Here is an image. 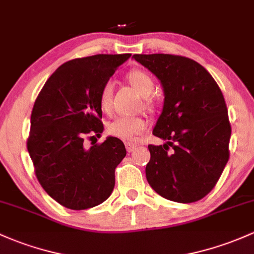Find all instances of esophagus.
<instances>
[{
    "label": "esophagus",
    "instance_id": "obj_1",
    "mask_svg": "<svg viewBox=\"0 0 254 254\" xmlns=\"http://www.w3.org/2000/svg\"><path fill=\"white\" fill-rule=\"evenodd\" d=\"M125 145H126V149H127V151L128 152H132V151H134L135 150V148H137V144L135 143H132V141H126V144H125Z\"/></svg>",
    "mask_w": 254,
    "mask_h": 254
}]
</instances>
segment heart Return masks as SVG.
<instances>
[{
	"mask_svg": "<svg viewBox=\"0 0 254 254\" xmlns=\"http://www.w3.org/2000/svg\"><path fill=\"white\" fill-rule=\"evenodd\" d=\"M127 81L130 86L138 92L141 97H148L151 93L155 87L154 78L144 70L135 69L130 70L127 73ZM113 93H114V83L111 81H106L103 84L102 89L99 92L98 102L99 108L103 113L110 114L113 110ZM145 108L151 109L152 103L150 100L145 102ZM149 122L145 117L134 116V117H117L109 122L106 126V132L111 137H115L126 141L137 140L140 134H143L148 129Z\"/></svg>",
	"mask_w": 254,
	"mask_h": 254,
	"instance_id": "obj_1",
	"label": "heart"
}]
</instances>
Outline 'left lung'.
I'll use <instances>...</instances> for the list:
<instances>
[{
  "label": "left lung",
  "mask_w": 254,
  "mask_h": 254,
  "mask_svg": "<svg viewBox=\"0 0 254 254\" xmlns=\"http://www.w3.org/2000/svg\"><path fill=\"white\" fill-rule=\"evenodd\" d=\"M133 58L159 78L165 93L152 134L167 143L148 146V183L167 200L196 202L215 187L229 160L231 126L222 91L211 73L190 58Z\"/></svg>",
  "instance_id": "obj_1"
}]
</instances>
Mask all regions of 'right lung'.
<instances>
[{
    "mask_svg": "<svg viewBox=\"0 0 254 254\" xmlns=\"http://www.w3.org/2000/svg\"><path fill=\"white\" fill-rule=\"evenodd\" d=\"M129 57L97 54L64 63L35 100L26 146L40 184L66 208L98 206L115 187V168L126 156L124 143L108 137L86 148L84 138L103 133L99 92Z\"/></svg>",
    "mask_w": 254,
    "mask_h": 254,
    "instance_id": "obj_1",
    "label": "right lung"
}]
</instances>
